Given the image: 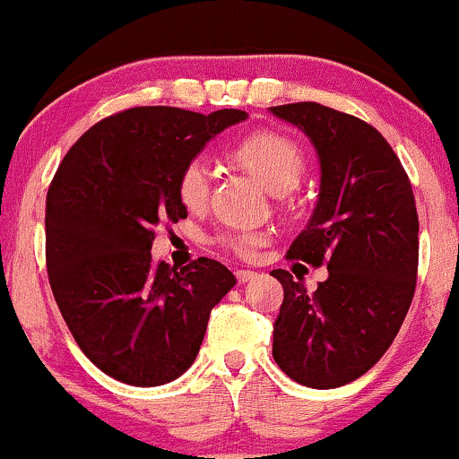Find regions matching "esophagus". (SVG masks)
Listing matches in <instances>:
<instances>
[{
  "label": "esophagus",
  "mask_w": 459,
  "mask_h": 459,
  "mask_svg": "<svg viewBox=\"0 0 459 459\" xmlns=\"http://www.w3.org/2000/svg\"><path fill=\"white\" fill-rule=\"evenodd\" d=\"M254 278H255V271H251V269H238V271H236V280H238V284L251 282Z\"/></svg>",
  "instance_id": "1"
}]
</instances>
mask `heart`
<instances>
[{
    "label": "heart",
    "mask_w": 459,
    "mask_h": 459,
    "mask_svg": "<svg viewBox=\"0 0 459 459\" xmlns=\"http://www.w3.org/2000/svg\"><path fill=\"white\" fill-rule=\"evenodd\" d=\"M230 161L254 175L273 195H287L307 172V155L293 140L275 131H254L225 151ZM177 196L188 212H201L208 205L210 172L199 160H192L177 177ZM219 245L236 255L249 258L269 240L267 231H223Z\"/></svg>",
    "instance_id": "1"
}]
</instances>
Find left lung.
I'll return each instance as SVG.
<instances>
[{
  "instance_id": "1",
  "label": "left lung",
  "mask_w": 459,
  "mask_h": 459,
  "mask_svg": "<svg viewBox=\"0 0 459 459\" xmlns=\"http://www.w3.org/2000/svg\"><path fill=\"white\" fill-rule=\"evenodd\" d=\"M317 149L319 201L289 260L322 267L308 293L284 269L273 359L299 385L333 389L363 377L392 346L413 299L418 212L401 160L372 125L319 102L271 107Z\"/></svg>"
}]
</instances>
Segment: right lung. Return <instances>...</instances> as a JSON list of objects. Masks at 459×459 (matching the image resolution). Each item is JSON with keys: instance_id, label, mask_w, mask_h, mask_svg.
<instances>
[{"instance_id": "obj_1", "label": "right lung", "mask_w": 459, "mask_h": 459, "mask_svg": "<svg viewBox=\"0 0 459 459\" xmlns=\"http://www.w3.org/2000/svg\"><path fill=\"white\" fill-rule=\"evenodd\" d=\"M247 113L133 107L78 137L46 201V264L78 348L116 381H175L199 354L212 308L236 284L225 264L152 267L160 223L188 212L177 177L216 133Z\"/></svg>"}]
</instances>
